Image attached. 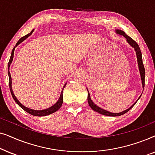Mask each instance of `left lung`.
Returning <instances> with one entry per match:
<instances>
[{
  "instance_id": "8db88e82",
  "label": "left lung",
  "mask_w": 155,
  "mask_h": 155,
  "mask_svg": "<svg viewBox=\"0 0 155 155\" xmlns=\"http://www.w3.org/2000/svg\"><path fill=\"white\" fill-rule=\"evenodd\" d=\"M116 33L119 34L120 35H123L124 37H125L127 39V41L128 42L129 44H130V46H132L133 48H135V51H136V55H137V63H138V65H139V70H140V76H141V80H142V84H143V87H145V67H144L143 63V58H142V54H141V51L140 49V47L138 46V44H137V42L134 41L132 38H130L129 36L126 35V33L124 32V31L122 30H116ZM139 97V99H140ZM87 101H88V104L90 105V107H91V109L94 110V111L98 112L99 114H102V115H105V116H121L123 114H126V112H128L129 110H130L132 108L134 107V105L136 104L135 102L134 104L132 105V107H130L129 109H128L126 111H124L120 113H111V112H109L108 111H106V110H104L102 109H101L100 107H99L98 106H97L94 102L91 100L90 96V93L88 92V96H87Z\"/></svg>"
}]
</instances>
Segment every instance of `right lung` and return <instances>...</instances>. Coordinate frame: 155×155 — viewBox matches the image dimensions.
Wrapping results in <instances>:
<instances>
[{"mask_svg": "<svg viewBox=\"0 0 155 155\" xmlns=\"http://www.w3.org/2000/svg\"><path fill=\"white\" fill-rule=\"evenodd\" d=\"M33 30H31V31L28 35L24 36V37L21 38V39L19 40V41L17 42L16 44V46H18L19 44H20L21 42L24 41L25 39H27V37H29L31 35V33H32ZM14 51H15V47L13 48V49L12 51V53H11V56H10V61H9V63H8V76H9V87H10V92H11V94L12 96V98L15 100V101L20 106V107L22 108V109H24L25 111L27 112V113H29V114H31V115H33V116H47V115H49L51 114H53L54 113V112H56V111H58V110L60 109L61 106H62V104H63V89H64L65 84L63 87V90L62 92L61 93V96H60V98H59L58 101H57V102L55 104L54 106H52L51 107L48 108L47 109H44V110H41V111H37V110H33V109H29V108H27L25 107V106H23L22 104H21L20 101L18 100V99L16 98V97L15 96L14 94H13V92H12V80H11V76H10V71H9V67H10V63H11L12 61V58H13V55H14Z\"/></svg>", "mask_w": 155, "mask_h": 155, "instance_id": "obj_1", "label": "right lung"}]
</instances>
